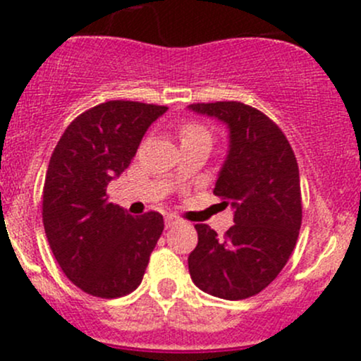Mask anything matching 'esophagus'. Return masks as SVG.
<instances>
[{"mask_svg":"<svg viewBox=\"0 0 361 361\" xmlns=\"http://www.w3.org/2000/svg\"><path fill=\"white\" fill-rule=\"evenodd\" d=\"M164 221H166V228H171L174 227V225L180 224V220H178L176 216H173V214H167V216L164 218Z\"/></svg>","mask_w":361,"mask_h":361,"instance_id":"esophagus-1","label":"esophagus"}]
</instances>
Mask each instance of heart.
<instances>
[{
	"label": "heart",
	"instance_id": "b5f03b06",
	"mask_svg": "<svg viewBox=\"0 0 361 361\" xmlns=\"http://www.w3.org/2000/svg\"><path fill=\"white\" fill-rule=\"evenodd\" d=\"M181 145L183 143H206L211 145V133L206 129V127L201 126L197 122H188L181 127L180 130Z\"/></svg>",
	"mask_w": 361,
	"mask_h": 361
}]
</instances>
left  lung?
<instances>
[{
	"mask_svg": "<svg viewBox=\"0 0 361 361\" xmlns=\"http://www.w3.org/2000/svg\"><path fill=\"white\" fill-rule=\"evenodd\" d=\"M188 110L227 127V157L213 192L234 211L224 239L209 225H195L188 271L202 292L243 300L271 285L295 248L302 224L297 159L283 130L248 104L218 101Z\"/></svg>",
	"mask_w": 361,
	"mask_h": 361,
	"instance_id": "1",
	"label": "left lung"
}]
</instances>
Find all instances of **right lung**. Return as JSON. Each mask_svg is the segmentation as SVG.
<instances>
[{"instance_id":"obj_1","label":"right lung","mask_w":361,"mask_h":361,"mask_svg":"<svg viewBox=\"0 0 361 361\" xmlns=\"http://www.w3.org/2000/svg\"><path fill=\"white\" fill-rule=\"evenodd\" d=\"M166 106L108 101L76 116L61 136L43 187V225L69 281L101 298L140 286L164 218L133 216L108 202L106 187L129 167L148 127Z\"/></svg>"}]
</instances>
